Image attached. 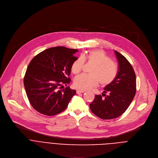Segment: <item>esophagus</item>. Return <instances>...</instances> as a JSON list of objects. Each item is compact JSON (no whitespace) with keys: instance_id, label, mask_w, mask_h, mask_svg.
I'll return each instance as SVG.
<instances>
[{"instance_id":"34e87169","label":"esophagus","mask_w":158,"mask_h":158,"mask_svg":"<svg viewBox=\"0 0 158 158\" xmlns=\"http://www.w3.org/2000/svg\"><path fill=\"white\" fill-rule=\"evenodd\" d=\"M85 91L84 90H77V93L78 94H81V93H84Z\"/></svg>"}]
</instances>
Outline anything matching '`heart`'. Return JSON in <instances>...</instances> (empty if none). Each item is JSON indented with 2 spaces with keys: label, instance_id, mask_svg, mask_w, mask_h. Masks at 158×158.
<instances>
[{
  "label": "heart",
  "instance_id": "1",
  "mask_svg": "<svg viewBox=\"0 0 158 158\" xmlns=\"http://www.w3.org/2000/svg\"><path fill=\"white\" fill-rule=\"evenodd\" d=\"M85 61L94 64L91 69V75L82 74L75 78L73 85L81 90L91 89L98 85L107 86L112 83L118 75V66L106 55L103 50L94 49L86 55L79 56L72 65V72L78 74L81 72Z\"/></svg>",
  "mask_w": 158,
  "mask_h": 158
}]
</instances>
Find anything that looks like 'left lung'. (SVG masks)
<instances>
[{
    "mask_svg": "<svg viewBox=\"0 0 158 158\" xmlns=\"http://www.w3.org/2000/svg\"><path fill=\"white\" fill-rule=\"evenodd\" d=\"M115 53L118 62V75L112 83L105 87L102 95H96L90 104L91 111L104 120L117 118L124 114L136 92L135 74L132 65L118 52L115 51Z\"/></svg>",
    "mask_w": 158,
    "mask_h": 158,
    "instance_id": "8db88e82",
    "label": "left lung"
}]
</instances>
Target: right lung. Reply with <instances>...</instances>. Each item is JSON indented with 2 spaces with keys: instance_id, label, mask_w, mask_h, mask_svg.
I'll use <instances>...</instances> for the list:
<instances>
[{
  "instance_id": "right-lung-1",
  "label": "right lung",
  "mask_w": 158,
  "mask_h": 158,
  "mask_svg": "<svg viewBox=\"0 0 158 158\" xmlns=\"http://www.w3.org/2000/svg\"><path fill=\"white\" fill-rule=\"evenodd\" d=\"M77 49L58 46L47 49L31 61L24 78V85L32 107L38 112L52 116L64 111L76 90L69 86L72 65L78 58Z\"/></svg>"
}]
</instances>
